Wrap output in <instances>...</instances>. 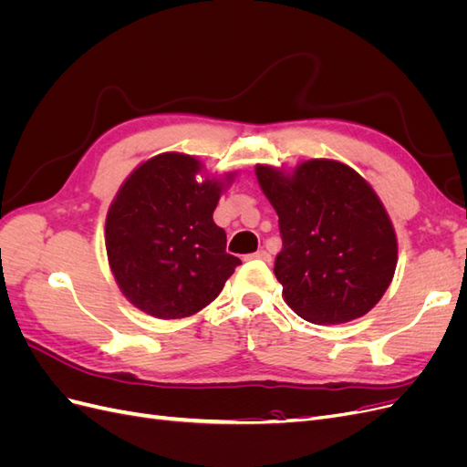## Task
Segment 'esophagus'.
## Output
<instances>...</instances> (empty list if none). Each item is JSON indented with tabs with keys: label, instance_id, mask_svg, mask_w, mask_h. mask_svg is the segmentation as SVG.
Wrapping results in <instances>:
<instances>
[{
	"label": "esophagus",
	"instance_id": "esophagus-1",
	"mask_svg": "<svg viewBox=\"0 0 467 467\" xmlns=\"http://www.w3.org/2000/svg\"><path fill=\"white\" fill-rule=\"evenodd\" d=\"M249 259H261V261H271V255L265 249H259L257 253H253V255H249Z\"/></svg>",
	"mask_w": 467,
	"mask_h": 467
}]
</instances>
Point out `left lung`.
Instances as JSON below:
<instances>
[{
	"instance_id": "1",
	"label": "left lung",
	"mask_w": 467,
	"mask_h": 467,
	"mask_svg": "<svg viewBox=\"0 0 467 467\" xmlns=\"http://www.w3.org/2000/svg\"><path fill=\"white\" fill-rule=\"evenodd\" d=\"M255 173L278 214L275 275L286 304L317 325L368 314L398 265L393 225L368 182L331 160L304 161L292 175L268 165Z\"/></svg>"
}]
</instances>
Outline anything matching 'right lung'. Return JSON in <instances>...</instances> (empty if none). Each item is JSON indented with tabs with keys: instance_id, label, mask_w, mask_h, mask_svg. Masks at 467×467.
<instances>
[{
	"instance_id": "1",
	"label": "right lung",
	"mask_w": 467,
	"mask_h": 467,
	"mask_svg": "<svg viewBox=\"0 0 467 467\" xmlns=\"http://www.w3.org/2000/svg\"><path fill=\"white\" fill-rule=\"evenodd\" d=\"M201 161L161 153L140 165L112 201L107 255L122 294L160 319L187 317L222 292L237 265L212 220L222 182H196Z\"/></svg>"
}]
</instances>
